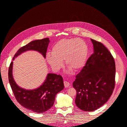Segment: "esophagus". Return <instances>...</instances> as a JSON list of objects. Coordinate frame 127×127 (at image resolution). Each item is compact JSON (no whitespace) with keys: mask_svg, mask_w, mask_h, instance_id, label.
I'll return each instance as SVG.
<instances>
[{"mask_svg":"<svg viewBox=\"0 0 127 127\" xmlns=\"http://www.w3.org/2000/svg\"><path fill=\"white\" fill-rule=\"evenodd\" d=\"M64 87H65V88H67V87H68L70 85V83L68 82V81H64Z\"/></svg>","mask_w":127,"mask_h":127,"instance_id":"esophagus-1","label":"esophagus"}]
</instances>
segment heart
<instances>
[{
  "label": "heart",
  "instance_id": "1",
  "mask_svg": "<svg viewBox=\"0 0 127 127\" xmlns=\"http://www.w3.org/2000/svg\"><path fill=\"white\" fill-rule=\"evenodd\" d=\"M89 53V46L83 39L63 38L53 45L51 53L46 55V60L54 71L60 70L65 60L69 69L77 72L85 65Z\"/></svg>",
  "mask_w": 127,
  "mask_h": 127
}]
</instances>
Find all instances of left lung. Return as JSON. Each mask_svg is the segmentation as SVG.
<instances>
[{
    "instance_id": "left-lung-1",
    "label": "left lung",
    "mask_w": 127,
    "mask_h": 127,
    "mask_svg": "<svg viewBox=\"0 0 127 127\" xmlns=\"http://www.w3.org/2000/svg\"><path fill=\"white\" fill-rule=\"evenodd\" d=\"M94 53L73 83L76 90V106L85 111H93L107 102L115 86V64L106 47L93 39Z\"/></svg>"
}]
</instances>
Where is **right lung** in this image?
<instances>
[{
    "instance_id": "obj_1",
    "label": "right lung",
    "mask_w": 127,
    "mask_h": 127,
    "mask_svg": "<svg viewBox=\"0 0 127 127\" xmlns=\"http://www.w3.org/2000/svg\"><path fill=\"white\" fill-rule=\"evenodd\" d=\"M49 38H45L29 43L19 49L13 58L27 51H36L46 58ZM13 62L8 70V81L17 101L25 108L36 113H43L53 106L57 94L64 88L63 77L55 74L48 73L44 82L33 90H26L18 85L13 75Z\"/></svg>"
}]
</instances>
